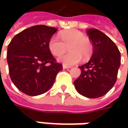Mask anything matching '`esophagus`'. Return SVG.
<instances>
[{
    "instance_id": "34e87169",
    "label": "esophagus",
    "mask_w": 128,
    "mask_h": 128,
    "mask_svg": "<svg viewBox=\"0 0 128 128\" xmlns=\"http://www.w3.org/2000/svg\"><path fill=\"white\" fill-rule=\"evenodd\" d=\"M62 68L64 69H68V68H70L71 66H66V65H62Z\"/></svg>"
}]
</instances>
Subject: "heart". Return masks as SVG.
Listing matches in <instances>:
<instances>
[{"label":"heart","instance_id":"obj_1","mask_svg":"<svg viewBox=\"0 0 128 128\" xmlns=\"http://www.w3.org/2000/svg\"><path fill=\"white\" fill-rule=\"evenodd\" d=\"M59 36L60 40L56 36H52L48 41V49L55 56H60L67 50L69 46V52L58 58V61L66 66H72L78 63L82 56L87 58L90 56L92 46L85 34L76 29L62 31Z\"/></svg>","mask_w":128,"mask_h":128}]
</instances>
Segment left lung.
Returning <instances> with one entry per match:
<instances>
[{
    "instance_id": "left-lung-1",
    "label": "left lung",
    "mask_w": 128,
    "mask_h": 128,
    "mask_svg": "<svg viewBox=\"0 0 128 128\" xmlns=\"http://www.w3.org/2000/svg\"><path fill=\"white\" fill-rule=\"evenodd\" d=\"M87 34L93 53L89 61L79 66L81 73L73 83L80 95L97 98L106 95L115 85L120 66V52L115 42L100 30L91 28Z\"/></svg>"
}]
</instances>
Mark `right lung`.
Wrapping results in <instances>:
<instances>
[{
	"instance_id": "right-lung-1",
	"label": "right lung",
	"mask_w": 128,
	"mask_h": 128,
	"mask_svg": "<svg viewBox=\"0 0 128 128\" xmlns=\"http://www.w3.org/2000/svg\"><path fill=\"white\" fill-rule=\"evenodd\" d=\"M56 28L38 25L15 36L8 46L7 61L10 79L28 96L45 93L53 85L62 66L48 49Z\"/></svg>"
}]
</instances>
